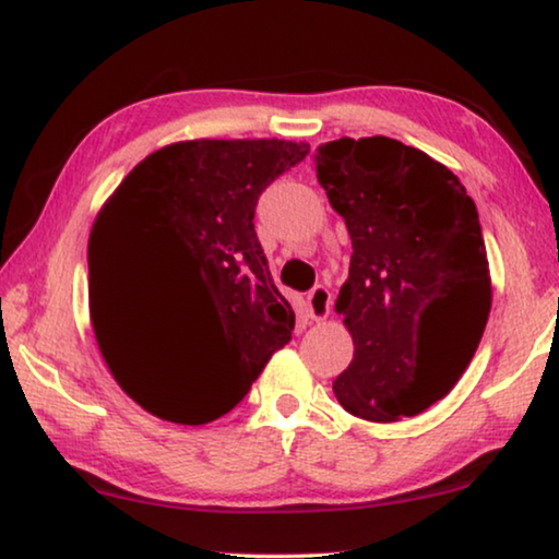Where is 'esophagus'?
Masks as SVG:
<instances>
[{
	"instance_id": "obj_1",
	"label": "esophagus",
	"mask_w": 559,
	"mask_h": 559,
	"mask_svg": "<svg viewBox=\"0 0 559 559\" xmlns=\"http://www.w3.org/2000/svg\"><path fill=\"white\" fill-rule=\"evenodd\" d=\"M331 305H333V295L325 285H316L308 293V312L312 320H325L331 316Z\"/></svg>"
}]
</instances>
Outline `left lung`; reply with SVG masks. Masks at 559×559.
<instances>
[{"mask_svg": "<svg viewBox=\"0 0 559 559\" xmlns=\"http://www.w3.org/2000/svg\"><path fill=\"white\" fill-rule=\"evenodd\" d=\"M316 170L354 247L335 300L354 361L335 400L369 423L415 417L457 384L491 312L476 203L445 165L389 136L320 144Z\"/></svg>", "mask_w": 559, "mask_h": 559, "instance_id": "8db88e82", "label": "left lung"}]
</instances>
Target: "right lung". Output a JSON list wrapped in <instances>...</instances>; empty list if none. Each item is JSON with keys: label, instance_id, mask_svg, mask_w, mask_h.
<instances>
[{"label": "right lung", "instance_id": "right-lung-1", "mask_svg": "<svg viewBox=\"0 0 559 559\" xmlns=\"http://www.w3.org/2000/svg\"><path fill=\"white\" fill-rule=\"evenodd\" d=\"M308 152L287 140L175 142L144 157L98 211L88 239L91 325L114 379L155 417L218 419L293 338L295 312L272 282L254 209ZM155 261L193 271L212 305L219 338L198 357H167L143 333L139 280Z\"/></svg>", "mask_w": 559, "mask_h": 559}]
</instances>
